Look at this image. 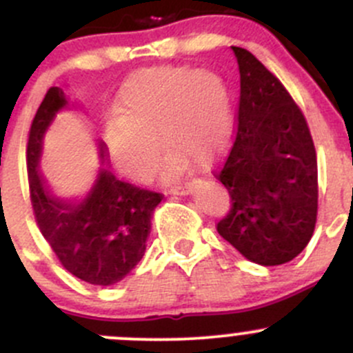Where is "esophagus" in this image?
I'll return each mask as SVG.
<instances>
[{
  "label": "esophagus",
  "mask_w": 353,
  "mask_h": 353,
  "mask_svg": "<svg viewBox=\"0 0 353 353\" xmlns=\"http://www.w3.org/2000/svg\"><path fill=\"white\" fill-rule=\"evenodd\" d=\"M192 185L187 183V185H175V187H170L168 188V194L172 195H188L192 192Z\"/></svg>",
  "instance_id": "obj_1"
}]
</instances>
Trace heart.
<instances>
[{
	"instance_id": "b5f03b06",
	"label": "heart",
	"mask_w": 353,
	"mask_h": 353,
	"mask_svg": "<svg viewBox=\"0 0 353 353\" xmlns=\"http://www.w3.org/2000/svg\"><path fill=\"white\" fill-rule=\"evenodd\" d=\"M103 146L112 166L132 181H144L168 143L161 175H183L210 166L232 136V95L217 72L188 66H150L132 72L115 97Z\"/></svg>"
}]
</instances>
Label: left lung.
<instances>
[{"label": "left lung", "mask_w": 353, "mask_h": 353, "mask_svg": "<svg viewBox=\"0 0 353 353\" xmlns=\"http://www.w3.org/2000/svg\"><path fill=\"white\" fill-rule=\"evenodd\" d=\"M238 132L216 173L231 195L217 232L243 256L272 267L310 243L318 214V161L303 112L285 86L241 47Z\"/></svg>", "instance_id": "1"}]
</instances>
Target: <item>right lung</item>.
Segmentation results:
<instances>
[{
    "mask_svg": "<svg viewBox=\"0 0 353 353\" xmlns=\"http://www.w3.org/2000/svg\"><path fill=\"white\" fill-rule=\"evenodd\" d=\"M66 107L63 90H47L28 132L27 172L35 221L69 274L93 285L117 284L146 252L152 210L163 195L117 180L103 165L81 194H56L39 165L43 134ZM98 148L103 159L105 146Z\"/></svg>",
    "mask_w": 353,
    "mask_h": 353,
    "instance_id": "right-lung-1",
    "label": "right lung"
}]
</instances>
